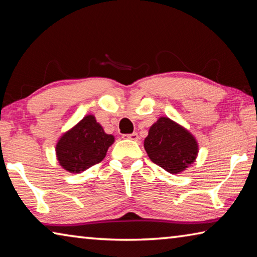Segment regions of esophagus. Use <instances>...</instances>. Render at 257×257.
<instances>
[{
    "label": "esophagus",
    "mask_w": 257,
    "mask_h": 257,
    "mask_svg": "<svg viewBox=\"0 0 257 257\" xmlns=\"http://www.w3.org/2000/svg\"><path fill=\"white\" fill-rule=\"evenodd\" d=\"M127 138H129V139H132V141H138V134L137 133H133V134H130V135H127V136H125Z\"/></svg>",
    "instance_id": "obj_1"
}]
</instances>
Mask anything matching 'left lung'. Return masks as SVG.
I'll return each mask as SVG.
<instances>
[{
    "label": "left lung",
    "mask_w": 257,
    "mask_h": 257,
    "mask_svg": "<svg viewBox=\"0 0 257 257\" xmlns=\"http://www.w3.org/2000/svg\"><path fill=\"white\" fill-rule=\"evenodd\" d=\"M144 149L155 164L171 175L189 168L196 161L199 152L194 135L168 116H160L151 125Z\"/></svg>",
    "instance_id": "1"
}]
</instances>
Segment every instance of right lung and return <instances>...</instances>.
<instances>
[{"label":"right lung","instance_id":"right-lung-1","mask_svg":"<svg viewBox=\"0 0 257 257\" xmlns=\"http://www.w3.org/2000/svg\"><path fill=\"white\" fill-rule=\"evenodd\" d=\"M114 136L108 135L95 115L87 114L61 135L55 145L59 164L70 173H80L105 158Z\"/></svg>","mask_w":257,"mask_h":257}]
</instances>
